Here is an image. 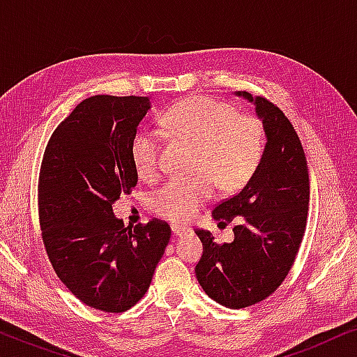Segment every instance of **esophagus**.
Wrapping results in <instances>:
<instances>
[{"label": "esophagus", "instance_id": "obj_1", "mask_svg": "<svg viewBox=\"0 0 357 357\" xmlns=\"http://www.w3.org/2000/svg\"><path fill=\"white\" fill-rule=\"evenodd\" d=\"M192 232V229L185 227V226H172V234L175 237H185Z\"/></svg>", "mask_w": 357, "mask_h": 357}]
</instances>
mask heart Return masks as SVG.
Instances as JSON below:
<instances>
[{"mask_svg":"<svg viewBox=\"0 0 357 357\" xmlns=\"http://www.w3.org/2000/svg\"><path fill=\"white\" fill-rule=\"evenodd\" d=\"M162 126L174 138L197 146L195 177L175 178L151 197L159 218L182 224L190 221L211 198L214 183L222 192L242 188L260 164L265 139L261 123L226 102L208 97L180 100L162 116ZM131 160L139 178L160 174V144L153 131L139 130L131 141Z\"/></svg>","mask_w":357,"mask_h":357,"instance_id":"obj_1","label":"heart"}]
</instances>
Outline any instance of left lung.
<instances>
[{"instance_id": "obj_1", "label": "left lung", "mask_w": 357, "mask_h": 357, "mask_svg": "<svg viewBox=\"0 0 357 357\" xmlns=\"http://www.w3.org/2000/svg\"><path fill=\"white\" fill-rule=\"evenodd\" d=\"M234 94L255 107L266 143L245 187L211 213L222 224L237 219L234 241L219 245L209 231H195L203 243L195 273L213 301L243 309L273 294L289 273L305 231L310 192L304 149L287 116L263 97Z\"/></svg>"}]
</instances>
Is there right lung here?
<instances>
[{"label": "right lung", "mask_w": 357, "mask_h": 357, "mask_svg": "<svg viewBox=\"0 0 357 357\" xmlns=\"http://www.w3.org/2000/svg\"><path fill=\"white\" fill-rule=\"evenodd\" d=\"M149 109V97L82 100L48 141L38 180L53 270L82 304L112 314L146 294L170 241L165 222L125 227L112 208L138 183L131 141Z\"/></svg>", "instance_id": "add662e5"}]
</instances>
